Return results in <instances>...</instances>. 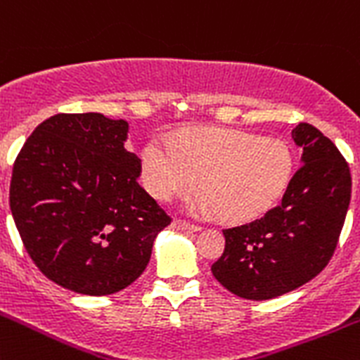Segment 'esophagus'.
<instances>
[{
    "mask_svg": "<svg viewBox=\"0 0 360 360\" xmlns=\"http://www.w3.org/2000/svg\"><path fill=\"white\" fill-rule=\"evenodd\" d=\"M170 227L176 231H188V233H199L200 231L199 226H193V224H188V221L183 220H174L172 224H170Z\"/></svg>",
    "mask_w": 360,
    "mask_h": 360,
    "instance_id": "obj_1",
    "label": "esophagus"
}]
</instances>
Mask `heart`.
Instances as JSON below:
<instances>
[{"mask_svg": "<svg viewBox=\"0 0 360 360\" xmlns=\"http://www.w3.org/2000/svg\"><path fill=\"white\" fill-rule=\"evenodd\" d=\"M147 190L161 200L200 181L206 191L188 200L197 214L221 211L227 220H252L275 206L293 174V156L284 142L240 129H195L174 140L154 134L140 156Z\"/></svg>", "mask_w": 360, "mask_h": 360, "instance_id": "1", "label": "heart"}]
</instances>
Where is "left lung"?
Listing matches in <instances>:
<instances>
[{"label": "left lung", "instance_id": "1", "mask_svg": "<svg viewBox=\"0 0 360 360\" xmlns=\"http://www.w3.org/2000/svg\"><path fill=\"white\" fill-rule=\"evenodd\" d=\"M291 136L302 167L282 202L224 231L226 250L211 266L221 286L247 300H270L316 277L334 254L350 206V169L332 140L305 122Z\"/></svg>", "mask_w": 360, "mask_h": 360}]
</instances>
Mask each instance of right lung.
<instances>
[{"mask_svg":"<svg viewBox=\"0 0 360 360\" xmlns=\"http://www.w3.org/2000/svg\"><path fill=\"white\" fill-rule=\"evenodd\" d=\"M129 124L58 113L35 127L13 163L10 211L26 252L49 281L103 297L143 274L170 224L139 184Z\"/></svg>","mask_w":360,"mask_h":360,"instance_id":"obj_1","label":"right lung"}]
</instances>
